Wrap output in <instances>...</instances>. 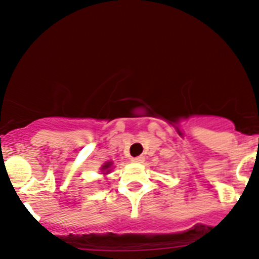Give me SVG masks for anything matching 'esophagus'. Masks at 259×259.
Segmentation results:
<instances>
[{"label": "esophagus", "instance_id": "34e87169", "mask_svg": "<svg viewBox=\"0 0 259 259\" xmlns=\"http://www.w3.org/2000/svg\"><path fill=\"white\" fill-rule=\"evenodd\" d=\"M143 160H144V157H142V155H140V157L132 158L133 163H143Z\"/></svg>", "mask_w": 259, "mask_h": 259}]
</instances>
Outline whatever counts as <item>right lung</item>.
Listing matches in <instances>:
<instances>
[{
    "mask_svg": "<svg viewBox=\"0 0 259 259\" xmlns=\"http://www.w3.org/2000/svg\"><path fill=\"white\" fill-rule=\"evenodd\" d=\"M112 164H113L112 162H106V163H105L104 165L101 166V170L104 171V173H102V174L106 175V174L110 173V170H111V165H112Z\"/></svg>",
    "mask_w": 259,
    "mask_h": 259,
    "instance_id": "1",
    "label": "right lung"
}]
</instances>
